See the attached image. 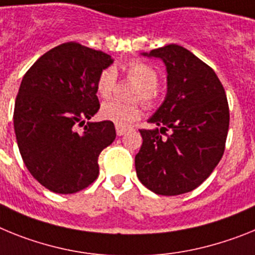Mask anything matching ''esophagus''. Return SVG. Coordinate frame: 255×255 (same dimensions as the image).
Instances as JSON below:
<instances>
[{"instance_id":"obj_1","label":"esophagus","mask_w":255,"mask_h":255,"mask_svg":"<svg viewBox=\"0 0 255 255\" xmlns=\"http://www.w3.org/2000/svg\"><path fill=\"white\" fill-rule=\"evenodd\" d=\"M115 130H117V134L118 136H123V134H126L128 132V128L127 127H122V126H115Z\"/></svg>"}]
</instances>
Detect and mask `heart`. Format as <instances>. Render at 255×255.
Listing matches in <instances>:
<instances>
[{"label": "heart", "instance_id": "obj_1", "mask_svg": "<svg viewBox=\"0 0 255 255\" xmlns=\"http://www.w3.org/2000/svg\"><path fill=\"white\" fill-rule=\"evenodd\" d=\"M123 70L128 78L133 79L140 88L136 91L134 99L143 101L147 105H151L155 100L159 85V73L149 65L140 60H134L123 66ZM117 85V73L113 68H106L99 74L96 82L97 95L103 99H108L114 92ZM101 118L113 122L114 125L127 127L138 121L141 117V108L136 104H122L119 101H108L103 104L100 109Z\"/></svg>", "mask_w": 255, "mask_h": 255}]
</instances>
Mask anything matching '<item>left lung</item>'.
I'll use <instances>...</instances> for the list:
<instances>
[{
  "label": "left lung",
  "mask_w": 255,
  "mask_h": 255,
  "mask_svg": "<svg viewBox=\"0 0 255 255\" xmlns=\"http://www.w3.org/2000/svg\"><path fill=\"white\" fill-rule=\"evenodd\" d=\"M141 55L164 63L167 95L147 121L159 128L140 129L137 177L158 195L192 191L210 176L225 151L230 125L225 88L214 70L182 46L172 43ZM160 133L167 137L161 139Z\"/></svg>",
  "instance_id": "8db88e82"
}]
</instances>
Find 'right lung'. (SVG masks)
<instances>
[{
    "mask_svg": "<svg viewBox=\"0 0 255 255\" xmlns=\"http://www.w3.org/2000/svg\"><path fill=\"white\" fill-rule=\"evenodd\" d=\"M110 55L75 42L47 51L25 73L14 109V129L24 164L56 194H74L99 176V155L115 140L114 123L87 122L100 109L99 74Z\"/></svg>",
    "mask_w": 255,
    "mask_h": 255,
    "instance_id": "obj_1",
    "label": "right lung"
}]
</instances>
